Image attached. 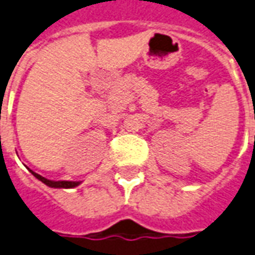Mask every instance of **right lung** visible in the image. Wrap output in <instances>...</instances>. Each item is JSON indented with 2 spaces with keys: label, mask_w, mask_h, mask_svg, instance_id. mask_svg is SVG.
I'll use <instances>...</instances> for the list:
<instances>
[{
  "label": "right lung",
  "mask_w": 255,
  "mask_h": 255,
  "mask_svg": "<svg viewBox=\"0 0 255 255\" xmlns=\"http://www.w3.org/2000/svg\"><path fill=\"white\" fill-rule=\"evenodd\" d=\"M29 171L36 177L37 180H40L41 182H44L47 186H51V188H74V186L80 185V182H78V181H51L44 178V177H41L40 174H37V173H35V171H32V170Z\"/></svg>",
  "instance_id": "1"
}]
</instances>
